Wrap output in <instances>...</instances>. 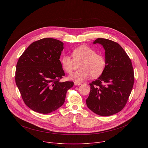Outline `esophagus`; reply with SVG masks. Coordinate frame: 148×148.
Listing matches in <instances>:
<instances>
[{
  "instance_id": "esophagus-1",
  "label": "esophagus",
  "mask_w": 148,
  "mask_h": 148,
  "mask_svg": "<svg viewBox=\"0 0 148 148\" xmlns=\"http://www.w3.org/2000/svg\"><path fill=\"white\" fill-rule=\"evenodd\" d=\"M74 84L75 86H80L81 84V82H77V81H75L74 82Z\"/></svg>"
}]
</instances>
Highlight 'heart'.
Listing matches in <instances>:
<instances>
[{
    "label": "heart",
    "instance_id": "b5f03b06",
    "mask_svg": "<svg viewBox=\"0 0 148 148\" xmlns=\"http://www.w3.org/2000/svg\"><path fill=\"white\" fill-rule=\"evenodd\" d=\"M73 58L66 54L63 56L61 60V66L67 73H71L74 68V60L81 61L79 70L69 76L71 79L77 82L82 81L91 76L92 78L99 77L104 71L107 66L105 57L91 47L82 45L75 49L73 51Z\"/></svg>",
    "mask_w": 148,
    "mask_h": 148
}]
</instances>
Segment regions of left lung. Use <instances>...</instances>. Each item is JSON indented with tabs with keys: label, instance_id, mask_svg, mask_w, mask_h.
<instances>
[{
	"label": "left lung",
	"instance_id": "left-lung-1",
	"mask_svg": "<svg viewBox=\"0 0 148 148\" xmlns=\"http://www.w3.org/2000/svg\"><path fill=\"white\" fill-rule=\"evenodd\" d=\"M93 43L103 46L107 66L101 76L90 84L86 103L96 114L110 116L121 111L127 102L134 86V69L130 58L118 43L102 38Z\"/></svg>",
	"mask_w": 148,
	"mask_h": 148
}]
</instances>
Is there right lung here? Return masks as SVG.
<instances>
[{
	"label": "right lung",
	"mask_w": 148,
	"mask_h": 148,
	"mask_svg": "<svg viewBox=\"0 0 148 148\" xmlns=\"http://www.w3.org/2000/svg\"><path fill=\"white\" fill-rule=\"evenodd\" d=\"M62 42L45 38L32 43L17 62L15 81L21 96L33 111L49 114L64 103L73 81L60 82L65 73L60 60Z\"/></svg>",
	"instance_id": "obj_1"
}]
</instances>
